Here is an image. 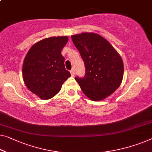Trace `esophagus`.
<instances>
[{
	"label": "esophagus",
	"instance_id": "1",
	"mask_svg": "<svg viewBox=\"0 0 152 152\" xmlns=\"http://www.w3.org/2000/svg\"><path fill=\"white\" fill-rule=\"evenodd\" d=\"M70 73H71L72 76H74V74H75V71H74V69H72L71 70H70Z\"/></svg>",
	"mask_w": 152,
	"mask_h": 152
}]
</instances>
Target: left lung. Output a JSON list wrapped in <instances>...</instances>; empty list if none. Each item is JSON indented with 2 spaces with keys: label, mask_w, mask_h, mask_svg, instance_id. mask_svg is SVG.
Returning <instances> with one entry per match:
<instances>
[{
  "label": "left lung",
  "mask_w": 152,
  "mask_h": 152,
  "mask_svg": "<svg viewBox=\"0 0 152 152\" xmlns=\"http://www.w3.org/2000/svg\"><path fill=\"white\" fill-rule=\"evenodd\" d=\"M85 67V75L75 77L83 92L94 101L101 100L116 90L124 76L121 56L109 42L96 33L72 36Z\"/></svg>",
  "instance_id": "8db88e82"
}]
</instances>
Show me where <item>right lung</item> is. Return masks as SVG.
<instances>
[{
  "label": "right lung",
  "mask_w": 152,
  "mask_h": 152,
  "mask_svg": "<svg viewBox=\"0 0 152 152\" xmlns=\"http://www.w3.org/2000/svg\"><path fill=\"white\" fill-rule=\"evenodd\" d=\"M68 38L52 37L42 39L29 50L22 66V76L28 89L42 99L53 98L71 76L65 69L61 50Z\"/></svg>",
  "instance_id": "add662e5"
}]
</instances>
